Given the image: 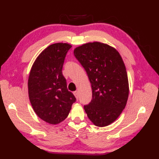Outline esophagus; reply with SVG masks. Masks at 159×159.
<instances>
[{
	"label": "esophagus",
	"mask_w": 159,
	"mask_h": 159,
	"mask_svg": "<svg viewBox=\"0 0 159 159\" xmlns=\"http://www.w3.org/2000/svg\"><path fill=\"white\" fill-rule=\"evenodd\" d=\"M73 93H74V96L76 97V99H78V98H79V93H78L77 91H75V92H73Z\"/></svg>",
	"instance_id": "obj_1"
}]
</instances>
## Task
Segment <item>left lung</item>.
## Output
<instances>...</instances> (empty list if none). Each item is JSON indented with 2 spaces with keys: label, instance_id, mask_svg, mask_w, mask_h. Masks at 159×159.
Instances as JSON below:
<instances>
[{
  "label": "left lung",
  "instance_id": "8db88e82",
  "mask_svg": "<svg viewBox=\"0 0 159 159\" xmlns=\"http://www.w3.org/2000/svg\"><path fill=\"white\" fill-rule=\"evenodd\" d=\"M85 68L92 89V100L84 109L96 126L113 123L126 105L129 85L124 63L113 47L98 42L83 44L74 50Z\"/></svg>",
  "mask_w": 159,
  "mask_h": 159
}]
</instances>
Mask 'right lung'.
Wrapping results in <instances>:
<instances>
[{
  "label": "right lung",
  "instance_id": "obj_1",
  "mask_svg": "<svg viewBox=\"0 0 159 159\" xmlns=\"http://www.w3.org/2000/svg\"><path fill=\"white\" fill-rule=\"evenodd\" d=\"M67 43L50 45L37 57L30 71L28 90L30 102L40 119L50 124L61 122L68 116L76 101L67 88L62 74L67 51Z\"/></svg>",
  "mask_w": 159,
  "mask_h": 159
}]
</instances>
